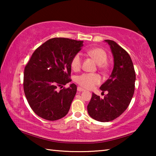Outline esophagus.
Returning <instances> with one entry per match:
<instances>
[{"label":"esophagus","mask_w":156,"mask_h":156,"mask_svg":"<svg viewBox=\"0 0 156 156\" xmlns=\"http://www.w3.org/2000/svg\"><path fill=\"white\" fill-rule=\"evenodd\" d=\"M77 89H78V91H84V89L83 88L80 87H78L77 88Z\"/></svg>","instance_id":"1"}]
</instances>
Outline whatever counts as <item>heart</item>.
<instances>
[{"instance_id":"obj_1","label":"heart","mask_w":156,"mask_h":156,"mask_svg":"<svg viewBox=\"0 0 156 156\" xmlns=\"http://www.w3.org/2000/svg\"><path fill=\"white\" fill-rule=\"evenodd\" d=\"M87 54L95 60L100 65H103L107 60V55L105 50L101 48H93L87 51ZM82 65V55L80 53L76 54L73 57L71 65L73 70H79ZM76 82L79 85L86 89H92L95 85L101 82V77L96 73H83L76 78Z\"/></svg>"}]
</instances>
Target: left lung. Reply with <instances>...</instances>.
Returning a JSON list of instances; mask_svg holds the SVG:
<instances>
[{
	"instance_id": "1",
	"label": "left lung",
	"mask_w": 156,
	"mask_h": 156,
	"mask_svg": "<svg viewBox=\"0 0 156 156\" xmlns=\"http://www.w3.org/2000/svg\"><path fill=\"white\" fill-rule=\"evenodd\" d=\"M113 57V68L109 78L100 87L107 91L103 98L94 93L87 105L89 115L99 122H109L122 114L130 104L134 94L136 73L129 54L111 40H105Z\"/></svg>"
}]
</instances>
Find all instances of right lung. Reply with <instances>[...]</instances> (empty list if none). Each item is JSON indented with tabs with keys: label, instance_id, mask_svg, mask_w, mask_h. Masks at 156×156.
I'll list each match as a JSON object with an SVG mask.
<instances>
[{
	"label": "right lung",
	"instance_id": "add662e5",
	"mask_svg": "<svg viewBox=\"0 0 156 156\" xmlns=\"http://www.w3.org/2000/svg\"><path fill=\"white\" fill-rule=\"evenodd\" d=\"M83 41L65 38L49 39L33 53L24 71V92L34 113L47 120H57L67 114L77 91L75 84L68 88L72 60ZM62 89L60 90L57 88Z\"/></svg>",
	"mask_w": 156,
	"mask_h": 156
}]
</instances>
